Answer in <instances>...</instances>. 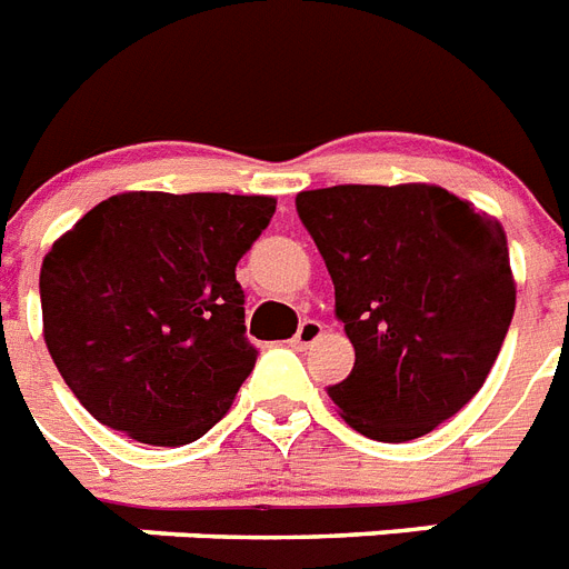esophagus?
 <instances>
[{"label":"esophagus","instance_id":"1","mask_svg":"<svg viewBox=\"0 0 569 569\" xmlns=\"http://www.w3.org/2000/svg\"><path fill=\"white\" fill-rule=\"evenodd\" d=\"M322 331H326V326H322L319 319H305L302 326L296 328V335H293V340H290V346L299 351L308 349V346H313V342L322 337Z\"/></svg>","mask_w":569,"mask_h":569}]
</instances>
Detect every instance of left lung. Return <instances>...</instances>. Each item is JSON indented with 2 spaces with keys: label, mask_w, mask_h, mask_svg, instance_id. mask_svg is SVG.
Instances as JSON below:
<instances>
[{
  "label": "left lung",
  "mask_w": 569,
  "mask_h": 569,
  "mask_svg": "<svg viewBox=\"0 0 569 569\" xmlns=\"http://www.w3.org/2000/svg\"><path fill=\"white\" fill-rule=\"evenodd\" d=\"M296 211L335 281L355 369L328 387L342 421L410 442L486 383L515 313L500 220L433 182L299 191Z\"/></svg>",
  "instance_id": "1"
}]
</instances>
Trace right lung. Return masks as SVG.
I'll list each match as a JSON object with an SVG mask.
<instances>
[{"label": "right lung", "mask_w": 569, "mask_h": 569, "mask_svg": "<svg viewBox=\"0 0 569 569\" xmlns=\"http://www.w3.org/2000/svg\"><path fill=\"white\" fill-rule=\"evenodd\" d=\"M273 211L264 194L124 191L51 243L42 337L89 416L159 448L227 416L258 355L234 264Z\"/></svg>", "instance_id": "obj_1"}]
</instances>
